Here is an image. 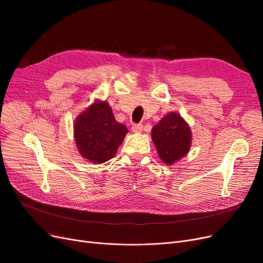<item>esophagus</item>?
Listing matches in <instances>:
<instances>
[{
    "mask_svg": "<svg viewBox=\"0 0 263 263\" xmlns=\"http://www.w3.org/2000/svg\"><path fill=\"white\" fill-rule=\"evenodd\" d=\"M142 129H144V125H142V124H135V125H133V127H132L133 133H136V134L141 133Z\"/></svg>",
    "mask_w": 263,
    "mask_h": 263,
    "instance_id": "1",
    "label": "esophagus"
}]
</instances>
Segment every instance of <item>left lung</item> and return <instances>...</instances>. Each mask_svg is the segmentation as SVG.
<instances>
[{
	"label": "left lung",
	"mask_w": 263,
	"mask_h": 263,
	"mask_svg": "<svg viewBox=\"0 0 263 263\" xmlns=\"http://www.w3.org/2000/svg\"><path fill=\"white\" fill-rule=\"evenodd\" d=\"M151 138L159 158L166 165H172L184 158L192 145V132L180 114L170 112L151 130Z\"/></svg>",
	"instance_id": "left-lung-1"
}]
</instances>
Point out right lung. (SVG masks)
Returning <instances> with one entry per match:
<instances>
[{
    "label": "right lung",
    "instance_id": "obj_1",
    "mask_svg": "<svg viewBox=\"0 0 263 263\" xmlns=\"http://www.w3.org/2000/svg\"><path fill=\"white\" fill-rule=\"evenodd\" d=\"M128 129L118 123L106 101L95 100L73 125V137L79 154L87 161L101 164L115 157Z\"/></svg>",
    "mask_w": 263,
    "mask_h": 263
}]
</instances>
